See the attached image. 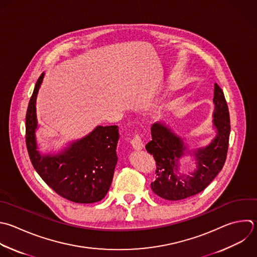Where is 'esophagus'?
Here are the masks:
<instances>
[{
    "mask_svg": "<svg viewBox=\"0 0 257 257\" xmlns=\"http://www.w3.org/2000/svg\"><path fill=\"white\" fill-rule=\"evenodd\" d=\"M131 145H132L133 149L136 150V151L142 150V149L144 148V146H145V145H144V142H143V140H142V136L139 135V134H136V135L134 136V138L131 140Z\"/></svg>",
    "mask_w": 257,
    "mask_h": 257,
    "instance_id": "1",
    "label": "esophagus"
}]
</instances>
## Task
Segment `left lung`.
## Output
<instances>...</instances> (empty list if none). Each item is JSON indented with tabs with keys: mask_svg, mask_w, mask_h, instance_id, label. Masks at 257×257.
Returning a JSON list of instances; mask_svg holds the SVG:
<instances>
[{
	"mask_svg": "<svg viewBox=\"0 0 257 257\" xmlns=\"http://www.w3.org/2000/svg\"><path fill=\"white\" fill-rule=\"evenodd\" d=\"M213 101V123L217 135L210 145L194 151L197 170L191 176L178 175V162L187 152L183 139L162 122L152 125V141L146 145V150L153 155L157 166V177L151 188L161 198L177 201L194 196L202 192L222 170L229 145L230 116L223 90L217 83L214 84Z\"/></svg>",
	"mask_w": 257,
	"mask_h": 257,
	"instance_id": "8db88e82",
	"label": "left lung"
}]
</instances>
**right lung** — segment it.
<instances>
[{"instance_id": "obj_1", "label": "right lung", "mask_w": 257, "mask_h": 257, "mask_svg": "<svg viewBox=\"0 0 257 257\" xmlns=\"http://www.w3.org/2000/svg\"><path fill=\"white\" fill-rule=\"evenodd\" d=\"M44 73L38 78L26 113V146L31 163L43 181L58 195L75 203L102 200L112 182L117 163L116 125L97 126L56 156L37 151L36 98Z\"/></svg>"}]
</instances>
